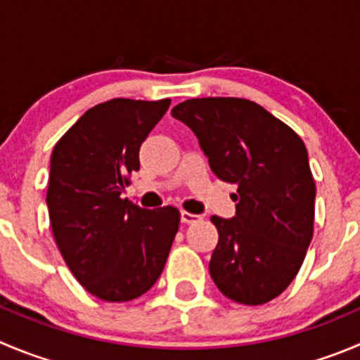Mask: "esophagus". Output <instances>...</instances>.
Returning a JSON list of instances; mask_svg holds the SVG:
<instances>
[{
	"label": "esophagus",
	"mask_w": 360,
	"mask_h": 360,
	"mask_svg": "<svg viewBox=\"0 0 360 360\" xmlns=\"http://www.w3.org/2000/svg\"><path fill=\"white\" fill-rule=\"evenodd\" d=\"M180 217H182V222H186V224H193V222L201 221V215L191 214V212H186V210L180 212Z\"/></svg>",
	"instance_id": "obj_1"
}]
</instances>
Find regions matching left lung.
Returning a JSON list of instances; mask_svg holds the SVG:
<instances>
[{"instance_id": "1", "label": "left lung", "mask_w": 360, "mask_h": 360, "mask_svg": "<svg viewBox=\"0 0 360 360\" xmlns=\"http://www.w3.org/2000/svg\"><path fill=\"white\" fill-rule=\"evenodd\" d=\"M193 129L212 171L237 184V214L212 215L210 276L222 295L262 306L285 292L313 238L316 186L302 139L248 98H189L171 109Z\"/></svg>"}]
</instances>
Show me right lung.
Segmentation results:
<instances>
[{
    "mask_svg": "<svg viewBox=\"0 0 360 360\" xmlns=\"http://www.w3.org/2000/svg\"><path fill=\"white\" fill-rule=\"evenodd\" d=\"M169 104L102 102L51 153L46 201L54 240L75 279L105 302L138 299L155 285L180 226L178 208L146 210L122 198L143 141Z\"/></svg>",
    "mask_w": 360,
    "mask_h": 360,
    "instance_id": "1",
    "label": "right lung"
}]
</instances>
